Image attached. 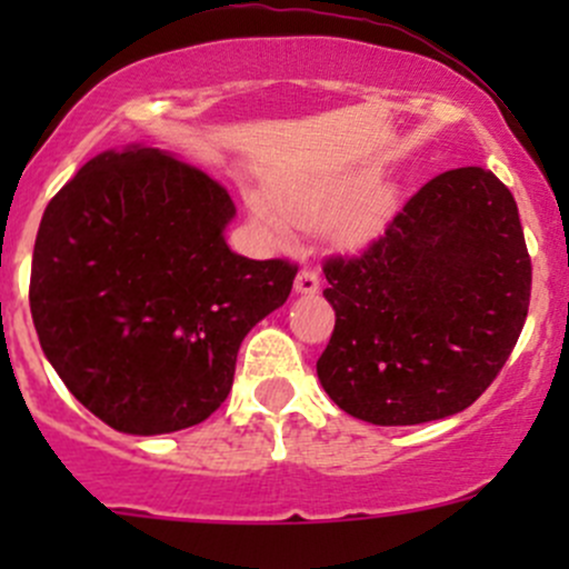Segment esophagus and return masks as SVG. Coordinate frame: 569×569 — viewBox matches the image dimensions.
Listing matches in <instances>:
<instances>
[{
    "label": "esophagus",
    "instance_id": "1",
    "mask_svg": "<svg viewBox=\"0 0 569 569\" xmlns=\"http://www.w3.org/2000/svg\"><path fill=\"white\" fill-rule=\"evenodd\" d=\"M297 295H317L319 291V274L313 269H300L295 278Z\"/></svg>",
    "mask_w": 569,
    "mask_h": 569
}]
</instances>
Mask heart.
<instances>
[{
    "label": "heart",
    "instance_id": "obj_1",
    "mask_svg": "<svg viewBox=\"0 0 569 569\" xmlns=\"http://www.w3.org/2000/svg\"><path fill=\"white\" fill-rule=\"evenodd\" d=\"M399 189L377 178V170H355L343 176L278 178L269 187L244 189L250 217L278 242L291 237L295 226L325 222L327 237L341 248H363L380 237L391 220Z\"/></svg>",
    "mask_w": 569,
    "mask_h": 569
}]
</instances>
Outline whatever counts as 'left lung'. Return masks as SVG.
I'll list each match as a JSON object with an SVG mask.
<instances>
[{"mask_svg": "<svg viewBox=\"0 0 569 569\" xmlns=\"http://www.w3.org/2000/svg\"><path fill=\"white\" fill-rule=\"evenodd\" d=\"M336 330L317 375L360 421L412 427L473 405L526 325L531 258L490 170L423 183L358 258L325 263Z\"/></svg>", "mask_w": 569, "mask_h": 569, "instance_id": "obj_1", "label": "left lung"}]
</instances>
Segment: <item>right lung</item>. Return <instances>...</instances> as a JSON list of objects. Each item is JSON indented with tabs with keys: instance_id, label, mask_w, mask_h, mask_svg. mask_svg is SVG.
<instances>
[{
	"instance_id": "1",
	"label": "right lung",
	"mask_w": 569,
	"mask_h": 569,
	"mask_svg": "<svg viewBox=\"0 0 569 569\" xmlns=\"http://www.w3.org/2000/svg\"><path fill=\"white\" fill-rule=\"evenodd\" d=\"M233 217L220 183L140 142L90 159L46 206L30 278L40 349L118 432L206 421L244 336L289 300L297 267L233 252Z\"/></svg>"
}]
</instances>
